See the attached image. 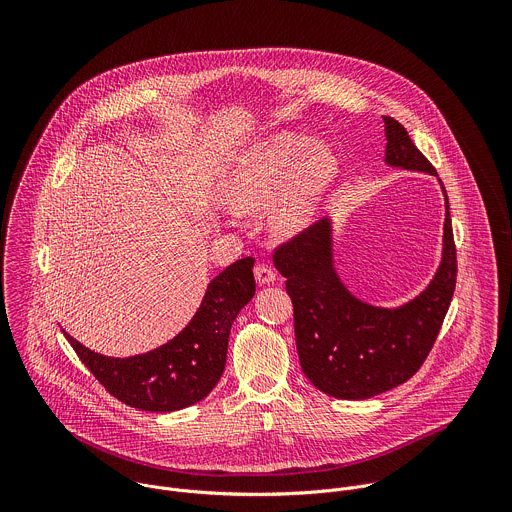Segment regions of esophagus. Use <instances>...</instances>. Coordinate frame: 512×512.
I'll use <instances>...</instances> for the list:
<instances>
[{
    "mask_svg": "<svg viewBox=\"0 0 512 512\" xmlns=\"http://www.w3.org/2000/svg\"><path fill=\"white\" fill-rule=\"evenodd\" d=\"M255 279H257L261 285L273 283V281H275V271H273L269 265H265V263H257V265H255Z\"/></svg>",
    "mask_w": 512,
    "mask_h": 512,
    "instance_id": "obj_1",
    "label": "esophagus"
}]
</instances>
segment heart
Instances as JSON below:
<instances>
[{"label":"heart","instance_id":"1","mask_svg":"<svg viewBox=\"0 0 512 512\" xmlns=\"http://www.w3.org/2000/svg\"><path fill=\"white\" fill-rule=\"evenodd\" d=\"M340 174V160L326 139L281 131L255 141L233 162L223 186V202L235 212L269 204L267 227L275 237L300 233Z\"/></svg>","mask_w":512,"mask_h":512}]
</instances>
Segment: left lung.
I'll return each instance as SVG.
<instances>
[{
    "label": "left lung",
    "mask_w": 512,
    "mask_h": 512,
    "mask_svg": "<svg viewBox=\"0 0 512 512\" xmlns=\"http://www.w3.org/2000/svg\"><path fill=\"white\" fill-rule=\"evenodd\" d=\"M385 121V164L437 176L405 127ZM442 184V180H440ZM442 261L419 296L379 308L352 296L334 267L332 221L322 218L277 247L273 263L287 277L304 375L336 399H369L411 379L427 358L456 289V245L446 188Z\"/></svg>",
    "instance_id": "obj_1"
}]
</instances>
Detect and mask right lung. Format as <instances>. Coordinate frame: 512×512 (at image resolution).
Returning <instances> with one entry per match:
<instances>
[{
	"label": "right lung",
	"instance_id": "1",
	"mask_svg": "<svg viewBox=\"0 0 512 512\" xmlns=\"http://www.w3.org/2000/svg\"><path fill=\"white\" fill-rule=\"evenodd\" d=\"M253 263V257H245L218 273L188 326L150 352L113 358L62 332L85 367L121 403L152 413L190 407L214 389L225 371L231 326L255 296Z\"/></svg>",
	"mask_w": 512,
	"mask_h": 512
}]
</instances>
